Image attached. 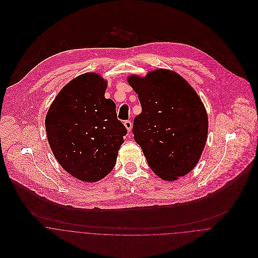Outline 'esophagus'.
<instances>
[{
	"mask_svg": "<svg viewBox=\"0 0 258 258\" xmlns=\"http://www.w3.org/2000/svg\"><path fill=\"white\" fill-rule=\"evenodd\" d=\"M124 126L126 127L127 131H128V132H130V131H131V129H132V122H131L130 120H126V121L124 122Z\"/></svg>",
	"mask_w": 258,
	"mask_h": 258,
	"instance_id": "obj_1",
	"label": "esophagus"
}]
</instances>
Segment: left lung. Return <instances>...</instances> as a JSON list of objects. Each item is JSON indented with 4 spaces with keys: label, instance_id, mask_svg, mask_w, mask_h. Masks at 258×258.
<instances>
[{
    "label": "left lung",
    "instance_id": "left-lung-1",
    "mask_svg": "<svg viewBox=\"0 0 258 258\" xmlns=\"http://www.w3.org/2000/svg\"><path fill=\"white\" fill-rule=\"evenodd\" d=\"M138 94L141 114L133 134L152 171L172 182L198 164L208 138V113L196 90L180 74L158 69L127 77Z\"/></svg>",
    "mask_w": 258,
    "mask_h": 258
}]
</instances>
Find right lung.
<instances>
[{"mask_svg": "<svg viewBox=\"0 0 258 258\" xmlns=\"http://www.w3.org/2000/svg\"><path fill=\"white\" fill-rule=\"evenodd\" d=\"M107 80L86 73L70 81L45 116L50 149L58 164L75 179L94 183L114 168L127 130L116 105L104 97Z\"/></svg>", "mask_w": 258, "mask_h": 258, "instance_id": "add662e5", "label": "right lung"}]
</instances>
